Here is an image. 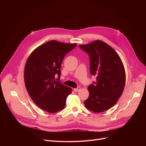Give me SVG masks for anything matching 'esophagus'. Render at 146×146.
I'll use <instances>...</instances> for the list:
<instances>
[{
    "instance_id": "1",
    "label": "esophagus",
    "mask_w": 146,
    "mask_h": 146,
    "mask_svg": "<svg viewBox=\"0 0 146 146\" xmlns=\"http://www.w3.org/2000/svg\"><path fill=\"white\" fill-rule=\"evenodd\" d=\"M80 90V87H78L77 88H74V90L75 92H79Z\"/></svg>"
}]
</instances>
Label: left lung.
Masks as SVG:
<instances>
[{"instance_id": "1", "label": "left lung", "mask_w": 146, "mask_h": 146, "mask_svg": "<svg viewBox=\"0 0 146 146\" xmlns=\"http://www.w3.org/2000/svg\"><path fill=\"white\" fill-rule=\"evenodd\" d=\"M79 47L90 58V72L96 82L88 86L89 96L85 101L86 108L101 112L115 105L121 96L125 83V72L121 58L111 46L96 40Z\"/></svg>"}]
</instances>
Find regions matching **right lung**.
<instances>
[{
	"label": "right lung",
	"instance_id": "right-lung-1",
	"mask_svg": "<svg viewBox=\"0 0 146 146\" xmlns=\"http://www.w3.org/2000/svg\"><path fill=\"white\" fill-rule=\"evenodd\" d=\"M76 45L52 40L39 46L29 56L24 69L25 87L41 109L54 113L64 108L72 90L56 81L55 76H60L64 56Z\"/></svg>",
	"mask_w": 146,
	"mask_h": 146
}]
</instances>
